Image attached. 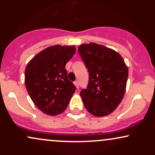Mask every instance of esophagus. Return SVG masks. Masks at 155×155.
<instances>
[{"mask_svg": "<svg viewBox=\"0 0 155 155\" xmlns=\"http://www.w3.org/2000/svg\"><path fill=\"white\" fill-rule=\"evenodd\" d=\"M74 84H75V86L76 87V88L79 89V81H74Z\"/></svg>", "mask_w": 155, "mask_h": 155, "instance_id": "obj_1", "label": "esophagus"}]
</instances>
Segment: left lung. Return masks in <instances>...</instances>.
Here are the masks:
<instances>
[{"mask_svg": "<svg viewBox=\"0 0 155 155\" xmlns=\"http://www.w3.org/2000/svg\"><path fill=\"white\" fill-rule=\"evenodd\" d=\"M78 51L89 72L87 88L80 92L83 104L94 116L108 115L124 97L127 65L118 52L100 44H81Z\"/></svg>", "mask_w": 155, "mask_h": 155, "instance_id": "left-lung-1", "label": "left lung"}]
</instances>
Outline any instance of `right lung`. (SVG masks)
Masks as SVG:
<instances>
[{
	"label": "right lung",
	"instance_id": "add662e5",
	"mask_svg": "<svg viewBox=\"0 0 155 155\" xmlns=\"http://www.w3.org/2000/svg\"><path fill=\"white\" fill-rule=\"evenodd\" d=\"M75 51L74 46H51L40 51L27 65V91L35 106L46 114L56 116L63 113L75 92V85L68 79L65 69Z\"/></svg>",
	"mask_w": 155,
	"mask_h": 155
}]
</instances>
